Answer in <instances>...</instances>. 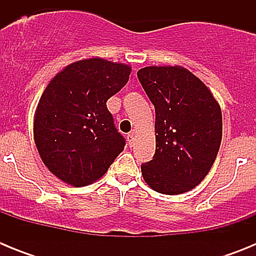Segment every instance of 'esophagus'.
Returning a JSON list of instances; mask_svg holds the SVG:
<instances>
[{
    "label": "esophagus",
    "mask_w": 256,
    "mask_h": 256,
    "mask_svg": "<svg viewBox=\"0 0 256 256\" xmlns=\"http://www.w3.org/2000/svg\"><path fill=\"white\" fill-rule=\"evenodd\" d=\"M126 141H128V144H130V146H132L133 142H134V134H133V133H128V134H126Z\"/></svg>",
    "instance_id": "obj_1"
}]
</instances>
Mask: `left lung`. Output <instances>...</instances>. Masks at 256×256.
I'll use <instances>...</instances> for the list:
<instances>
[{
  "mask_svg": "<svg viewBox=\"0 0 256 256\" xmlns=\"http://www.w3.org/2000/svg\"><path fill=\"white\" fill-rule=\"evenodd\" d=\"M137 76L156 115L155 155L141 165L144 182L165 195L195 188L209 173L220 146L218 102L184 68L148 66Z\"/></svg>",
  "mask_w": 256,
  "mask_h": 256,
  "instance_id": "1",
  "label": "left lung"
}]
</instances>
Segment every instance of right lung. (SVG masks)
I'll return each mask as SVG.
<instances>
[{
  "label": "right lung",
  "instance_id": "1",
  "mask_svg": "<svg viewBox=\"0 0 256 256\" xmlns=\"http://www.w3.org/2000/svg\"><path fill=\"white\" fill-rule=\"evenodd\" d=\"M130 68L104 58L68 65L44 90L34 118V141L52 174L72 186L91 184L124 150L106 101L130 79Z\"/></svg>",
  "mask_w": 256,
  "mask_h": 256
}]
</instances>
